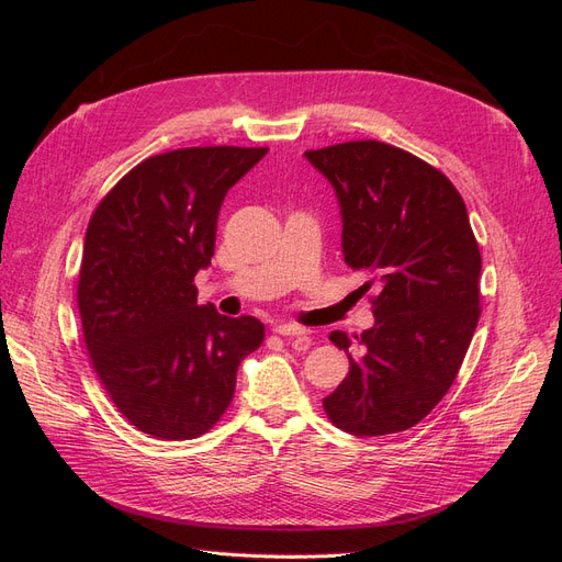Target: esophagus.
I'll return each instance as SVG.
<instances>
[{
    "mask_svg": "<svg viewBox=\"0 0 562 562\" xmlns=\"http://www.w3.org/2000/svg\"><path fill=\"white\" fill-rule=\"evenodd\" d=\"M274 333L283 337H304L307 335V328L297 326V323H279V326H274Z\"/></svg>",
    "mask_w": 562,
    "mask_h": 562,
    "instance_id": "esophagus-1",
    "label": "esophagus"
}]
</instances>
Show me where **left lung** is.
<instances>
[{
    "instance_id": "8db88e82",
    "label": "left lung",
    "mask_w": 562,
    "mask_h": 562,
    "mask_svg": "<svg viewBox=\"0 0 562 562\" xmlns=\"http://www.w3.org/2000/svg\"><path fill=\"white\" fill-rule=\"evenodd\" d=\"M342 209V250L368 281L375 326L330 333L349 375L323 411L353 436L415 427L448 394L481 316V250L462 194L401 147L349 140L304 151Z\"/></svg>"
}]
</instances>
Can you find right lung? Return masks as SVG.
Segmentation results:
<instances>
[{
  "instance_id": "add662e5",
  "label": "right lung",
  "mask_w": 562,
  "mask_h": 562,
  "mask_svg": "<svg viewBox=\"0 0 562 562\" xmlns=\"http://www.w3.org/2000/svg\"><path fill=\"white\" fill-rule=\"evenodd\" d=\"M267 147L164 151L100 199L83 239L77 304L95 375L135 429L190 440L234 398L239 363L262 345L255 316L196 304V271L215 250L217 213Z\"/></svg>"
}]
</instances>
